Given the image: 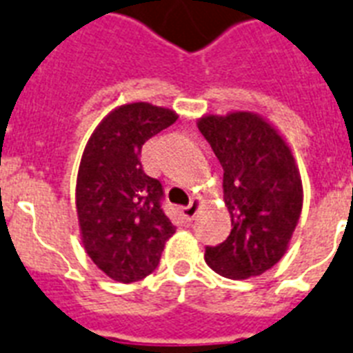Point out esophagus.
<instances>
[{
    "label": "esophagus",
    "instance_id": "obj_1",
    "mask_svg": "<svg viewBox=\"0 0 353 353\" xmlns=\"http://www.w3.org/2000/svg\"><path fill=\"white\" fill-rule=\"evenodd\" d=\"M199 208H200V202L199 200H191V204L190 205H185V208H182L180 210V213H182V216H184L185 221L191 222L196 216V213H199Z\"/></svg>",
    "mask_w": 353,
    "mask_h": 353
}]
</instances>
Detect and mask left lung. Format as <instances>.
Wrapping results in <instances>:
<instances>
[{
  "label": "left lung",
  "mask_w": 353,
  "mask_h": 353,
  "mask_svg": "<svg viewBox=\"0 0 353 353\" xmlns=\"http://www.w3.org/2000/svg\"><path fill=\"white\" fill-rule=\"evenodd\" d=\"M199 129L224 169L231 233L205 248L222 277L248 279L275 266L288 250L303 210V184L288 143L253 112L204 117Z\"/></svg>",
  "instance_id": "8db88e82"
}]
</instances>
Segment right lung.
I'll return each mask as SVG.
<instances>
[{
  "label": "right lung",
  "mask_w": 353,
  "mask_h": 353,
  "mask_svg": "<svg viewBox=\"0 0 353 353\" xmlns=\"http://www.w3.org/2000/svg\"><path fill=\"white\" fill-rule=\"evenodd\" d=\"M176 118L145 101L118 107L94 129L81 157L76 180L81 241L92 262L118 283L153 273L176 230L162 210V184L140 162L143 143Z\"/></svg>",
  "instance_id": "right-lung-1"
}]
</instances>
